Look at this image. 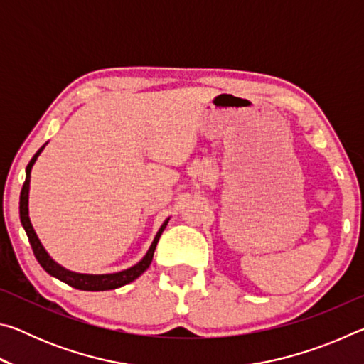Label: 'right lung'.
<instances>
[{"instance_id":"add662e5","label":"right lung","mask_w":364,"mask_h":364,"mask_svg":"<svg viewBox=\"0 0 364 364\" xmlns=\"http://www.w3.org/2000/svg\"><path fill=\"white\" fill-rule=\"evenodd\" d=\"M48 144V143H46ZM45 144V146H46ZM45 146H41L38 151H36L35 156L30 160L28 165H27V170H26V183H23L22 191H21V202H19V213H21V223L23 226V230H26L27 236H28V241L30 245H32L33 249V254L36 257V260L41 264V268L46 271L48 274L54 276V278H58L59 281L65 282V284H69L75 289H80V291H110V289H117V287H122L128 284V282L134 281L136 278H139L141 274L144 273V271L149 268V264L152 262V257H154V250H156V245L159 242L160 236H162V232L165 230V226H167L168 220L167 218L162 223V226L159 228V231L156 234V237H154V241L151 244L149 250L146 252V255L141 258V260L133 264L132 268H127L123 271H117V273H109V274H85V273H75V271H70L64 267H60L58 262H54L51 257H49L48 252L43 247V244L40 242L38 236H36V232L32 226V221H30L28 217V191H30V173H32V167L33 164L36 162V159L41 154V151L45 149Z\"/></svg>"}]
</instances>
